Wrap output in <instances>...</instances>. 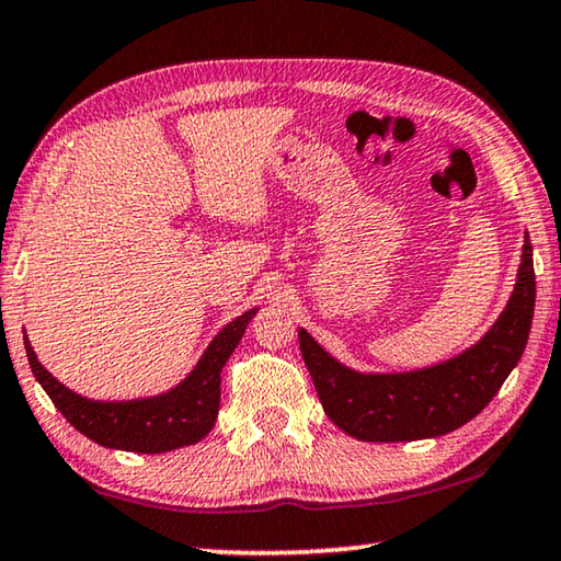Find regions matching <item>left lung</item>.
<instances>
[{"label":"left lung","mask_w":561,"mask_h":561,"mask_svg":"<svg viewBox=\"0 0 561 561\" xmlns=\"http://www.w3.org/2000/svg\"><path fill=\"white\" fill-rule=\"evenodd\" d=\"M535 314V264L525 237L515 291L478 344L450 360L405 374H358L299 329V348L324 413L351 438L403 443L438 438L485 408L527 346Z\"/></svg>","instance_id":"obj_1"}]
</instances>
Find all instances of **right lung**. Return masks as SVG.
I'll list each match as a JSON object with an SVG mask.
<instances>
[{"instance_id":"right-lung-1","label":"right lung","mask_w":561,"mask_h":561,"mask_svg":"<svg viewBox=\"0 0 561 561\" xmlns=\"http://www.w3.org/2000/svg\"><path fill=\"white\" fill-rule=\"evenodd\" d=\"M254 314H257V309H250L230 321L210 341V346L205 348L203 358L197 360V366L185 381L170 388L168 393L136 398V401H91V398L73 393L39 364L26 334L24 348L36 381L42 383L46 396L51 398L54 405L76 431L103 445V448L168 453L203 440L213 431L217 408H220L222 366L240 344Z\"/></svg>"}]
</instances>
